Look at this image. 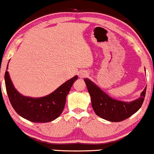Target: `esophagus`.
I'll return each mask as SVG.
<instances>
[{"instance_id": "obj_1", "label": "esophagus", "mask_w": 154, "mask_h": 154, "mask_svg": "<svg viewBox=\"0 0 154 154\" xmlns=\"http://www.w3.org/2000/svg\"><path fill=\"white\" fill-rule=\"evenodd\" d=\"M88 74L85 71H81V72H80V73H79V77H81V78H83V77H87Z\"/></svg>"}]
</instances>
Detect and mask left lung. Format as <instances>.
I'll return each mask as SVG.
<instances>
[{
    "mask_svg": "<svg viewBox=\"0 0 154 154\" xmlns=\"http://www.w3.org/2000/svg\"><path fill=\"white\" fill-rule=\"evenodd\" d=\"M91 96V105L98 116L112 122H120L129 118L141 107L146 96V88L139 99L130 102L116 100L108 96L89 79H84Z\"/></svg>",
    "mask_w": 154,
    "mask_h": 154,
    "instance_id": "obj_1",
    "label": "left lung"
}]
</instances>
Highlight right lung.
<instances>
[{"label":"right lung","mask_w":154,"mask_h":154,"mask_svg":"<svg viewBox=\"0 0 154 154\" xmlns=\"http://www.w3.org/2000/svg\"><path fill=\"white\" fill-rule=\"evenodd\" d=\"M77 77L74 76L52 94L40 98L28 97L20 94L13 85L8 71L5 72V84L11 106L19 116L31 122L47 123L60 116L65 107L66 98Z\"/></svg>","instance_id":"obj_1"}]
</instances>
